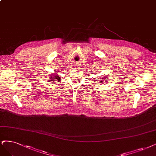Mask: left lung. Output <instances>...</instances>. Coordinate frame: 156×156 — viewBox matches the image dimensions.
<instances>
[{"instance_id":"1","label":"left lung","mask_w":156,"mask_h":156,"mask_svg":"<svg viewBox=\"0 0 156 156\" xmlns=\"http://www.w3.org/2000/svg\"><path fill=\"white\" fill-rule=\"evenodd\" d=\"M101 82H103V80H101Z\"/></svg>"}]
</instances>
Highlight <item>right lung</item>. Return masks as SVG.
<instances>
[{
	"label": "right lung",
	"instance_id": "1",
	"mask_svg": "<svg viewBox=\"0 0 156 156\" xmlns=\"http://www.w3.org/2000/svg\"><path fill=\"white\" fill-rule=\"evenodd\" d=\"M50 77H52V76H50ZM53 77H54L55 78H53ZM50 79H51V80H53V81H54V80H53V79H57L58 80H60V79H59V78H58V76H57V75H55V76H53V77H51Z\"/></svg>",
	"mask_w": 156,
	"mask_h": 156
}]
</instances>
